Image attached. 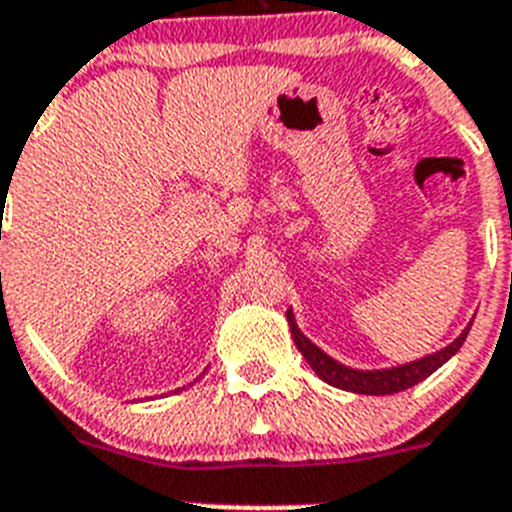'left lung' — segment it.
I'll use <instances>...</instances> for the list:
<instances>
[{
	"label": "left lung",
	"instance_id": "8db88e82",
	"mask_svg": "<svg viewBox=\"0 0 512 512\" xmlns=\"http://www.w3.org/2000/svg\"><path fill=\"white\" fill-rule=\"evenodd\" d=\"M289 330H292V338H295L300 354L305 356L307 364L312 366V372L318 374L323 382H328L330 387H338V390L356 392V395H395V392L410 390L418 382H423L425 377H431L438 366H443L451 356L461 348V343L467 341V333L472 328V323L461 330V336L456 341H451L449 346L436 351V354H428L423 359L408 361V364L390 366V369H351V366L341 364L333 356H328L323 348H318L310 338L297 328L295 312L287 310Z\"/></svg>",
	"mask_w": 512,
	"mask_h": 512
}]
</instances>
